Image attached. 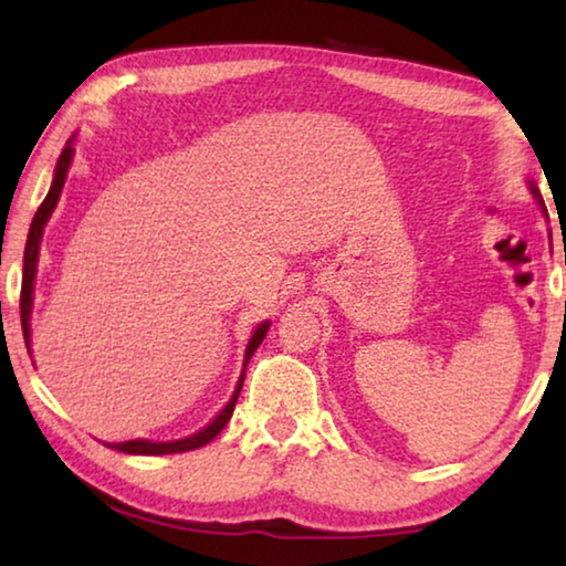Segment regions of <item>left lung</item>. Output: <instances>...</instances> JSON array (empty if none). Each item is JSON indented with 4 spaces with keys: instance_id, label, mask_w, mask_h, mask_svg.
<instances>
[{
    "instance_id": "obj_1",
    "label": "left lung",
    "mask_w": 566,
    "mask_h": 566,
    "mask_svg": "<svg viewBox=\"0 0 566 566\" xmlns=\"http://www.w3.org/2000/svg\"><path fill=\"white\" fill-rule=\"evenodd\" d=\"M530 189H532V195H534V199H536V202H539V205L544 207V199H542V195H539V189H536L534 185H530ZM544 212H547V209H544Z\"/></svg>"
}]
</instances>
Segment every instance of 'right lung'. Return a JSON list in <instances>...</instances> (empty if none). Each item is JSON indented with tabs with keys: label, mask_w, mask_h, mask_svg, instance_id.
Wrapping results in <instances>:
<instances>
[{
	"label": "right lung",
	"mask_w": 566,
	"mask_h": 566,
	"mask_svg": "<svg viewBox=\"0 0 566 566\" xmlns=\"http://www.w3.org/2000/svg\"><path fill=\"white\" fill-rule=\"evenodd\" d=\"M72 157H74V147H72V139H70V142H66V147L62 149L60 159H56L52 187H50V191H46V197H44V202L40 205V209H36V214L32 219V227H30V237H27L24 270H22V294H19V314H22V332H24L27 349H30V314H32V302H34L36 262H40V242H42V234H44V224L50 222L54 207H56V202H60L66 171H70V165H72ZM266 329H270V322H264V324H260V327L254 329L252 339H249L247 352H244V369H247L249 359H252V354L256 352V347H260L262 339L266 337ZM244 369H242V377H239V381H237L232 399L227 401V407L219 411L212 424H207L205 429H199L197 434H191L187 439H177V442H147V439H132V442H117V444H107V447L119 449V452H124V454H147L149 457V454L191 452V449H199V447L209 444L219 432H222L224 424L229 421V417H232L234 405H237V397H239V391H242V385H244Z\"/></svg>",
	"instance_id": "1"
}]
</instances>
